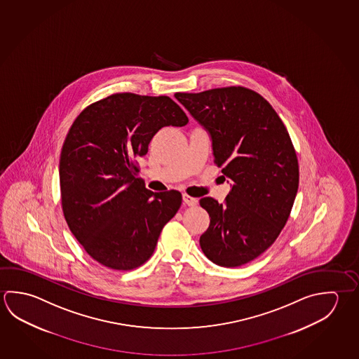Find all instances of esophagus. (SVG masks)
Here are the masks:
<instances>
[{
    "instance_id": "esophagus-1",
    "label": "esophagus",
    "mask_w": 359,
    "mask_h": 359,
    "mask_svg": "<svg viewBox=\"0 0 359 359\" xmlns=\"http://www.w3.org/2000/svg\"><path fill=\"white\" fill-rule=\"evenodd\" d=\"M182 201H184L185 205H189V207H194L198 204V201L188 194H182Z\"/></svg>"
}]
</instances>
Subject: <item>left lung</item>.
Masks as SVG:
<instances>
[{
    "instance_id": "1",
    "label": "left lung",
    "mask_w": 359,
    "mask_h": 359,
    "mask_svg": "<svg viewBox=\"0 0 359 359\" xmlns=\"http://www.w3.org/2000/svg\"><path fill=\"white\" fill-rule=\"evenodd\" d=\"M213 140L214 164L232 179L224 201L201 198L210 223L201 251L223 267L262 255L289 219L299 188V163L287 128L270 103L241 86L177 93Z\"/></svg>"
}]
</instances>
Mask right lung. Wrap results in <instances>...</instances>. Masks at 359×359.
Returning <instances> with one entry per match:
<instances>
[{
	"mask_svg": "<svg viewBox=\"0 0 359 359\" xmlns=\"http://www.w3.org/2000/svg\"><path fill=\"white\" fill-rule=\"evenodd\" d=\"M188 122L170 97L135 93L108 95L73 122L59 161L62 208L70 232L97 262L130 271L151 257L182 194L146 189L137 158L160 128Z\"/></svg>",
	"mask_w": 359,
	"mask_h": 359,
	"instance_id": "right-lung-1",
	"label": "right lung"
}]
</instances>
